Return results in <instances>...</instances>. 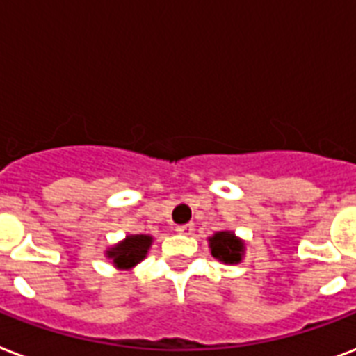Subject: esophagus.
Listing matches in <instances>:
<instances>
[{"label": "esophagus", "mask_w": 356, "mask_h": 356, "mask_svg": "<svg viewBox=\"0 0 356 356\" xmlns=\"http://www.w3.org/2000/svg\"><path fill=\"white\" fill-rule=\"evenodd\" d=\"M176 232H178V234H191L193 232V225H191V222H187V225H180V227H176Z\"/></svg>", "instance_id": "34e87169"}]
</instances>
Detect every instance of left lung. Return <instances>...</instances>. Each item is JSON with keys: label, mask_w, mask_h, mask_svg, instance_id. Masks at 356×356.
<instances>
[{"label": "left lung", "mask_w": 356, "mask_h": 356, "mask_svg": "<svg viewBox=\"0 0 356 356\" xmlns=\"http://www.w3.org/2000/svg\"><path fill=\"white\" fill-rule=\"evenodd\" d=\"M209 249L217 260L225 264H238L243 254V243L232 232H217L209 238Z\"/></svg>", "instance_id": "1"}]
</instances>
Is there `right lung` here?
<instances>
[{"label": "right lung", "mask_w": 356, "mask_h": 356, "mask_svg": "<svg viewBox=\"0 0 356 356\" xmlns=\"http://www.w3.org/2000/svg\"><path fill=\"white\" fill-rule=\"evenodd\" d=\"M150 243H152L150 236H128L122 243L113 247L107 254L115 266L126 269V267H134L135 264H139L147 256Z\"/></svg>", "instance_id": "1"}]
</instances>
